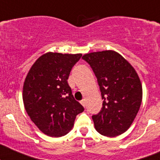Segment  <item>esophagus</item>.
<instances>
[{"label": "esophagus", "instance_id": "1", "mask_svg": "<svg viewBox=\"0 0 160 160\" xmlns=\"http://www.w3.org/2000/svg\"><path fill=\"white\" fill-rule=\"evenodd\" d=\"M80 103H81V105H83V107H85V105H86V102H85V99H82V100L80 101Z\"/></svg>", "mask_w": 160, "mask_h": 160}]
</instances>
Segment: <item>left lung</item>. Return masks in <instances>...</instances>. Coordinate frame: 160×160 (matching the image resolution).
Masks as SVG:
<instances>
[{
	"label": "left lung",
	"instance_id": "8db88e82",
	"mask_svg": "<svg viewBox=\"0 0 160 160\" xmlns=\"http://www.w3.org/2000/svg\"><path fill=\"white\" fill-rule=\"evenodd\" d=\"M92 69L103 99L98 114L93 115L99 134L115 137L128 131L140 108L142 87L137 72L114 51L86 54L82 57Z\"/></svg>",
	"mask_w": 160,
	"mask_h": 160
}]
</instances>
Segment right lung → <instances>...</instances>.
Returning a JSON list of instances; mask_svg holds the SVG:
<instances>
[{
	"mask_svg": "<svg viewBox=\"0 0 160 160\" xmlns=\"http://www.w3.org/2000/svg\"><path fill=\"white\" fill-rule=\"evenodd\" d=\"M81 56L46 53L35 62L26 77L22 99L26 112L39 130L51 137L66 135L76 116L84 110L67 82Z\"/></svg>",
	"mask_w": 160,
	"mask_h": 160,
	"instance_id": "add662e5",
	"label": "right lung"
}]
</instances>
